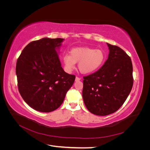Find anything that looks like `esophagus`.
<instances>
[{
	"label": "esophagus",
	"instance_id": "obj_1",
	"mask_svg": "<svg viewBox=\"0 0 150 150\" xmlns=\"http://www.w3.org/2000/svg\"><path fill=\"white\" fill-rule=\"evenodd\" d=\"M80 80H81V78H79V77H78V76L76 77V79H75L76 81H80Z\"/></svg>",
	"mask_w": 150,
	"mask_h": 150
}]
</instances>
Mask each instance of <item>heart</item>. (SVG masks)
I'll list each match as a JSON object with an SVG mask.
<instances>
[{"instance_id":"heart-1","label":"heart","mask_w":150,"mask_h":150,"mask_svg":"<svg viewBox=\"0 0 150 150\" xmlns=\"http://www.w3.org/2000/svg\"><path fill=\"white\" fill-rule=\"evenodd\" d=\"M106 55L103 50L89 47H76L72 49L69 54L63 56L65 69L71 72L78 63L79 71L83 74H89L97 71L104 64Z\"/></svg>"}]
</instances>
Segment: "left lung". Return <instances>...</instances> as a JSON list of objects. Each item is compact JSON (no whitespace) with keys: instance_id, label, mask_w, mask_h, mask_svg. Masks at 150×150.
I'll use <instances>...</instances> for the list:
<instances>
[{"instance_id":"8db88e82","label":"left lung","mask_w":150,"mask_h":150,"mask_svg":"<svg viewBox=\"0 0 150 150\" xmlns=\"http://www.w3.org/2000/svg\"><path fill=\"white\" fill-rule=\"evenodd\" d=\"M107 44L110 53L106 61L97 71L83 77L85 106L98 116H106L118 110L133 85L130 57L118 46Z\"/></svg>"}]
</instances>
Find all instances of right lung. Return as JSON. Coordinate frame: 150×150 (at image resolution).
<instances>
[{
  "instance_id": "add662e5",
  "label": "right lung",
  "mask_w": 150,
  "mask_h": 150,
  "mask_svg": "<svg viewBox=\"0 0 150 150\" xmlns=\"http://www.w3.org/2000/svg\"><path fill=\"white\" fill-rule=\"evenodd\" d=\"M61 38L30 42L18 57L16 71L18 89L34 110L49 112L59 107L76 76L63 70L56 48Z\"/></svg>"
}]
</instances>
